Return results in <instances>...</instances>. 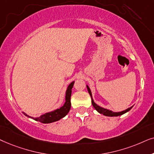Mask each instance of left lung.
<instances>
[{"instance_id": "8db88e82", "label": "left lung", "mask_w": 154, "mask_h": 154, "mask_svg": "<svg viewBox=\"0 0 154 154\" xmlns=\"http://www.w3.org/2000/svg\"><path fill=\"white\" fill-rule=\"evenodd\" d=\"M87 87L88 91H89V94H90V96H91L92 105H93V106L94 107V108H95V109H96V110H97V111H98V112H99V113L103 114V115H104V116H111V117H112V116H121V115H122V114L125 113V112H127L128 111H129V110H130L131 109V108H132V107L129 108H128V109H127V110H123V111H122V112H112V111H111V110H109L105 109V108L100 107V106H98L97 105V104H96L95 103H94V101L93 98H92V96H91V90H90L89 87H88V86H87Z\"/></svg>"}]
</instances>
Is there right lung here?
<instances>
[{
	"instance_id": "1",
	"label": "right lung",
	"mask_w": 154,
	"mask_h": 154,
	"mask_svg": "<svg viewBox=\"0 0 154 154\" xmlns=\"http://www.w3.org/2000/svg\"><path fill=\"white\" fill-rule=\"evenodd\" d=\"M74 83L75 82H72L70 85L68 86L67 89L66 91V96H65V103L63 106L57 109L54 111L47 112L46 114L42 115L38 118H33V117L29 116L26 113H24L23 112L24 115H25L26 116L29 117V118L34 119L36 121H38L42 123H51V122H53L58 121V120H60L61 118H63V117H65L66 115L68 113L71 108V103H70V97H71V94H72V89Z\"/></svg>"
}]
</instances>
